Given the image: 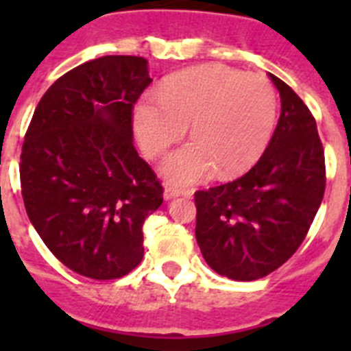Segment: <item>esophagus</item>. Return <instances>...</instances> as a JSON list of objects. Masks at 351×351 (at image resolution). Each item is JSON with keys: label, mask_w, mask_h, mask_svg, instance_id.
<instances>
[{"label": "esophagus", "mask_w": 351, "mask_h": 351, "mask_svg": "<svg viewBox=\"0 0 351 351\" xmlns=\"http://www.w3.org/2000/svg\"><path fill=\"white\" fill-rule=\"evenodd\" d=\"M184 193V190L178 188V186H172V184H167L165 186V191H163V197L165 200H172V198H178Z\"/></svg>", "instance_id": "obj_1"}]
</instances>
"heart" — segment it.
<instances>
[{"label":"heart","instance_id":"b5f03b06","mask_svg":"<svg viewBox=\"0 0 351 351\" xmlns=\"http://www.w3.org/2000/svg\"><path fill=\"white\" fill-rule=\"evenodd\" d=\"M274 88L260 75L225 64H204L170 75L160 95L133 108V126L149 156L163 153L190 123L193 141L170 153L161 173L173 184H193L216 172L250 169L267 147L276 125Z\"/></svg>","mask_w":351,"mask_h":351}]
</instances>
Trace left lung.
Masks as SVG:
<instances>
[{
  "label": "left lung",
  "mask_w": 351,
  "mask_h": 351,
  "mask_svg": "<svg viewBox=\"0 0 351 351\" xmlns=\"http://www.w3.org/2000/svg\"><path fill=\"white\" fill-rule=\"evenodd\" d=\"M281 114L267 149L243 178L195 193L197 243L214 272L255 281L302 244L325 191L316 121L295 91L269 73Z\"/></svg>",
  "instance_id": "1"
}]
</instances>
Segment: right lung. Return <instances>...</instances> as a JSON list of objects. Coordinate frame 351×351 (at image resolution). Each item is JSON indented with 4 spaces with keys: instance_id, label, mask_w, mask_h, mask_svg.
Returning a JSON list of instances; mask_svg holds the SVG:
<instances>
[{
    "instance_id": "right-lung-1",
    "label": "right lung",
    "mask_w": 351,
    "mask_h": 351,
    "mask_svg": "<svg viewBox=\"0 0 351 351\" xmlns=\"http://www.w3.org/2000/svg\"><path fill=\"white\" fill-rule=\"evenodd\" d=\"M151 84L137 56H104L56 80L21 153L27 218L52 255L91 280H116L144 256L142 225L163 188L133 147L132 108Z\"/></svg>"
}]
</instances>
